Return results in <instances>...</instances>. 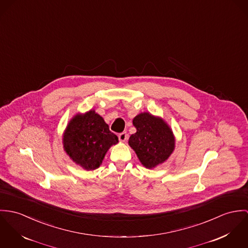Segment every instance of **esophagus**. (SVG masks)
I'll list each match as a JSON object with an SVG mask.
<instances>
[{
  "label": "esophagus",
  "instance_id": "esophagus-1",
  "mask_svg": "<svg viewBox=\"0 0 248 248\" xmlns=\"http://www.w3.org/2000/svg\"><path fill=\"white\" fill-rule=\"evenodd\" d=\"M119 140H120L121 141H125V140H127V134H126V132H123V133L119 134Z\"/></svg>",
  "mask_w": 248,
  "mask_h": 248
}]
</instances>
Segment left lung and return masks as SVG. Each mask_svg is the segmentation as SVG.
I'll list each match as a JSON object with an SVG mask.
<instances>
[{
  "mask_svg": "<svg viewBox=\"0 0 248 248\" xmlns=\"http://www.w3.org/2000/svg\"><path fill=\"white\" fill-rule=\"evenodd\" d=\"M136 133L129 140L139 161L145 168L153 169L168 160L175 149L176 139L171 127L161 117L141 112L133 119Z\"/></svg>",
  "mask_w": 248,
  "mask_h": 248,
  "instance_id": "obj_1",
  "label": "left lung"
}]
</instances>
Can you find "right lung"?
<instances>
[{
  "label": "right lung",
  "mask_w": 248,
  "mask_h": 248,
  "mask_svg": "<svg viewBox=\"0 0 248 248\" xmlns=\"http://www.w3.org/2000/svg\"><path fill=\"white\" fill-rule=\"evenodd\" d=\"M118 142V137L94 109L74 115L62 134L65 153L87 171L100 167L108 149Z\"/></svg>",
  "instance_id": "obj_1"
}]
</instances>
